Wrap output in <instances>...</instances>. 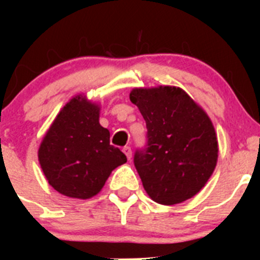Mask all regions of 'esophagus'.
<instances>
[{"mask_svg": "<svg viewBox=\"0 0 260 260\" xmlns=\"http://www.w3.org/2000/svg\"><path fill=\"white\" fill-rule=\"evenodd\" d=\"M122 151H123V153H125V155H126V157H127L128 158V160H130V158H132V147H130V146H125V147H123V148H122Z\"/></svg>", "mask_w": 260, "mask_h": 260, "instance_id": "obj_1", "label": "esophagus"}]
</instances>
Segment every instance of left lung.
Wrapping results in <instances>:
<instances>
[{
    "label": "left lung",
    "instance_id": "8db88e82",
    "mask_svg": "<svg viewBox=\"0 0 260 260\" xmlns=\"http://www.w3.org/2000/svg\"><path fill=\"white\" fill-rule=\"evenodd\" d=\"M130 100L147 126L146 146L134 153L143 187L160 204L194 197L217 161V138L211 119L181 88H135Z\"/></svg>",
    "mask_w": 260,
    "mask_h": 260
}]
</instances>
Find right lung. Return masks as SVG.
Wrapping results in <instances>:
<instances>
[{
	"mask_svg": "<svg viewBox=\"0 0 260 260\" xmlns=\"http://www.w3.org/2000/svg\"><path fill=\"white\" fill-rule=\"evenodd\" d=\"M109 138V130L99 123V105L80 96L70 100L39 148V161L49 185L71 198L98 194L110 172L127 161Z\"/></svg>",
	"mask_w": 260,
	"mask_h": 260,
	"instance_id": "right-lung-1",
	"label": "right lung"
}]
</instances>
